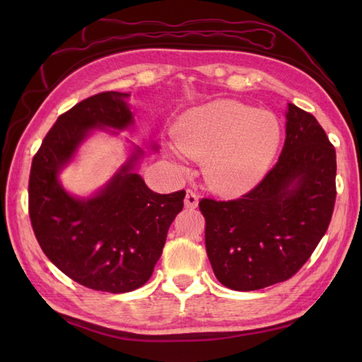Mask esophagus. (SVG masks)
<instances>
[{"mask_svg":"<svg viewBox=\"0 0 362 362\" xmlns=\"http://www.w3.org/2000/svg\"><path fill=\"white\" fill-rule=\"evenodd\" d=\"M197 204H199L197 194L194 193L193 189H187V196H185V206H187V209L194 210L196 206H197Z\"/></svg>","mask_w":362,"mask_h":362,"instance_id":"34e87169","label":"esophagus"}]
</instances>
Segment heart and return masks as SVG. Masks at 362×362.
<instances>
[{"instance_id":"heart-1","label":"heart","mask_w":362,"mask_h":362,"mask_svg":"<svg viewBox=\"0 0 362 362\" xmlns=\"http://www.w3.org/2000/svg\"><path fill=\"white\" fill-rule=\"evenodd\" d=\"M281 138L275 113L227 99L191 109L173 129L177 148L202 161L206 185L228 197L249 193L264 180Z\"/></svg>"}]
</instances>
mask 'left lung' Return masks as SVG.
<instances>
[{
    "mask_svg": "<svg viewBox=\"0 0 362 362\" xmlns=\"http://www.w3.org/2000/svg\"><path fill=\"white\" fill-rule=\"evenodd\" d=\"M334 201L333 144L311 113L288 104L286 140L264 180L235 201L199 202L216 279L233 291L291 279L325 235Z\"/></svg>",
    "mask_w": 362,
    "mask_h": 362,
    "instance_id": "left-lung-1",
    "label": "left lung"
}]
</instances>
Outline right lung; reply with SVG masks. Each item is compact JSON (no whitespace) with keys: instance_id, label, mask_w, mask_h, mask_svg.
Listing matches in <instances>:
<instances>
[{"instance_id":"1","label":"right lung","mask_w":362,"mask_h":362,"mask_svg":"<svg viewBox=\"0 0 362 362\" xmlns=\"http://www.w3.org/2000/svg\"><path fill=\"white\" fill-rule=\"evenodd\" d=\"M129 96L104 91L60 115L29 175L30 224L45 255L76 283L112 294L130 292L151 279L185 197L183 189L158 194L148 188L135 173L140 148L91 197L71 196L60 183V171L93 130L134 124Z\"/></svg>"}]
</instances>
